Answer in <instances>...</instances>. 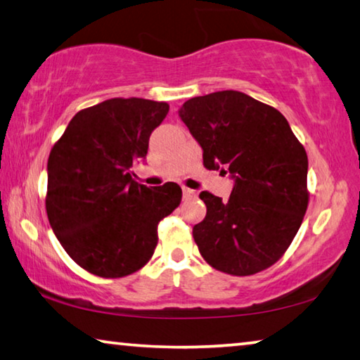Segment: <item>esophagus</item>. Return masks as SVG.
<instances>
[{
	"instance_id": "obj_1",
	"label": "esophagus",
	"mask_w": 360,
	"mask_h": 360,
	"mask_svg": "<svg viewBox=\"0 0 360 360\" xmlns=\"http://www.w3.org/2000/svg\"><path fill=\"white\" fill-rule=\"evenodd\" d=\"M195 195H197V192L192 191V188H188V187H184V188H182V197H184V200L195 198Z\"/></svg>"
}]
</instances>
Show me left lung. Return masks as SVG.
Returning a JSON list of instances; mask_svg holds the SVG:
<instances>
[{"label":"left lung","mask_w":360,"mask_h":360,"mask_svg":"<svg viewBox=\"0 0 360 360\" xmlns=\"http://www.w3.org/2000/svg\"><path fill=\"white\" fill-rule=\"evenodd\" d=\"M179 117L203 149V165L235 179L227 202L200 198L206 216L193 240L208 264L255 275L288 251L308 208V157L278 109L236 90L187 100Z\"/></svg>","instance_id":"obj_1"}]
</instances>
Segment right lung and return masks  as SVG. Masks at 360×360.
Returning <instances> with one entry per match:
<instances>
[{"label":"right lung","mask_w":360,"mask_h":360,"mask_svg":"<svg viewBox=\"0 0 360 360\" xmlns=\"http://www.w3.org/2000/svg\"><path fill=\"white\" fill-rule=\"evenodd\" d=\"M168 103L111 98L79 111L47 162L46 211L60 245L79 266L122 278L148 264L157 225L178 208L176 182L148 187L131 167L148 154Z\"/></svg>","instance_id":"add662e5"}]
</instances>
